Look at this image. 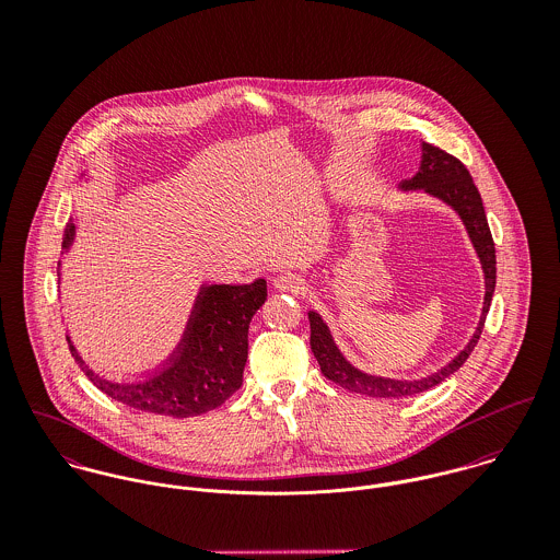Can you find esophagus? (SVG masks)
<instances>
[{"mask_svg":"<svg viewBox=\"0 0 560 560\" xmlns=\"http://www.w3.org/2000/svg\"><path fill=\"white\" fill-rule=\"evenodd\" d=\"M273 289L280 293H304L306 280L298 273H280L273 278Z\"/></svg>","mask_w":560,"mask_h":560,"instance_id":"obj_1","label":"esophagus"}]
</instances>
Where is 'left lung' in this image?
Wrapping results in <instances>:
<instances>
[{
  "label": "left lung",
  "mask_w": 560,
  "mask_h": 560,
  "mask_svg": "<svg viewBox=\"0 0 560 560\" xmlns=\"http://www.w3.org/2000/svg\"><path fill=\"white\" fill-rule=\"evenodd\" d=\"M399 189L402 191L422 189L424 194L446 202L459 215V220L466 226L468 237L472 241V247L479 256L480 267H482L485 300H482L479 325H477L470 342L446 366H442L438 373L427 375L422 380H390V377L369 375V373L355 369L336 347L327 323L320 319L319 313L311 311L308 313L311 349L319 362L320 373L329 382L342 386L349 393H358V395L375 397V399H402V397L420 395V393L442 384L455 371H459L479 342L485 317L489 313L491 295L495 289V247H493L489 224L485 218V207L480 200L479 189H477L468 167L457 158L444 153L442 149L422 142L420 167L411 178L400 180Z\"/></svg>",
  "instance_id": "1"
}]
</instances>
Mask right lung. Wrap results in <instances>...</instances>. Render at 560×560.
Here are the masks:
<instances>
[{
    "instance_id": "obj_1",
    "label": "right lung",
    "mask_w": 560,
    "mask_h": 560,
    "mask_svg": "<svg viewBox=\"0 0 560 560\" xmlns=\"http://www.w3.org/2000/svg\"><path fill=\"white\" fill-rule=\"evenodd\" d=\"M73 240L75 224H67L65 252H69ZM265 300V278H256L249 284H202L180 342L160 369L140 382H112L96 375L83 362L71 336L67 340L85 377L107 397L149 413L200 416L240 390L247 362L249 320Z\"/></svg>"
}]
</instances>
